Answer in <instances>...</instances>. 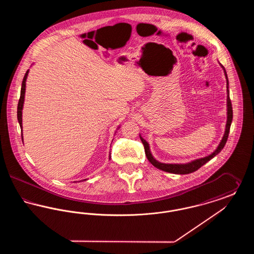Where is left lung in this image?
I'll return each instance as SVG.
<instances>
[{
	"instance_id": "1",
	"label": "left lung",
	"mask_w": 254,
	"mask_h": 254,
	"mask_svg": "<svg viewBox=\"0 0 254 254\" xmlns=\"http://www.w3.org/2000/svg\"><path fill=\"white\" fill-rule=\"evenodd\" d=\"M221 66L223 67L224 69V72L226 75V79H227V107H228V120H227V124H226V130H225V134L222 138V141L220 142V144L217 146L216 150L211 153L210 155L206 156V157L200 158V159H197V160H194L190 163H188V164H164V163H160L158 162L157 160H155L151 152H150V149H149V145L148 143L145 141V139L143 137L140 136V139L144 145L145 147V156L147 158V160L157 169H161L163 171H166V172H169V173H174V174H189V173H191L196 171L197 169H200L202 166H204L205 163H207L209 160H211L214 156H216L219 152H221V150L224 148V146L227 143V140H228V137H229V133H230V125H231V122H232V106H231V101L230 99V91H229V80H228V76H227V72H226V69L225 67L221 64Z\"/></svg>"
}]
</instances>
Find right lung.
<instances>
[{
	"label": "right lung",
	"mask_w": 254,
	"mask_h": 254,
	"mask_svg": "<svg viewBox=\"0 0 254 254\" xmlns=\"http://www.w3.org/2000/svg\"><path fill=\"white\" fill-rule=\"evenodd\" d=\"M28 75V70L24 74V79L22 82V88H21V96L19 99V103H18V108H17V118H18V122L20 124L21 127V130L23 131V125H22V110H23V106H24V93H25V81ZM22 139H23V134H22ZM110 159V157H109ZM86 179H85V181ZM82 181V180H81ZM80 181V182H81ZM84 181V180H83Z\"/></svg>",
	"instance_id": "1"
}]
</instances>
